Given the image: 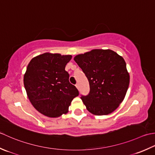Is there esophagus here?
I'll use <instances>...</instances> for the list:
<instances>
[{"label": "esophagus", "instance_id": "obj_1", "mask_svg": "<svg viewBox=\"0 0 155 155\" xmlns=\"http://www.w3.org/2000/svg\"><path fill=\"white\" fill-rule=\"evenodd\" d=\"M75 87H76L78 88V89H79V84H75Z\"/></svg>", "mask_w": 155, "mask_h": 155}]
</instances>
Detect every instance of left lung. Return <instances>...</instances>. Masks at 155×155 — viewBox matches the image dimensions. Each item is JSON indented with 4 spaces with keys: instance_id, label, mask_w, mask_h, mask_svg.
Masks as SVG:
<instances>
[{
    "instance_id": "1",
    "label": "left lung",
    "mask_w": 155,
    "mask_h": 155,
    "mask_svg": "<svg viewBox=\"0 0 155 155\" xmlns=\"http://www.w3.org/2000/svg\"><path fill=\"white\" fill-rule=\"evenodd\" d=\"M87 77L90 93L81 99L94 115H107L118 108L128 90L130 75L122 57L110 49H93L74 58Z\"/></svg>"
}]
</instances>
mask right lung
Segmentation results:
<instances>
[{
	"mask_svg": "<svg viewBox=\"0 0 155 155\" xmlns=\"http://www.w3.org/2000/svg\"><path fill=\"white\" fill-rule=\"evenodd\" d=\"M71 58L70 55L45 53L35 57L27 65L25 88L31 103L42 114L56 118L66 114L71 101L79 95L65 70Z\"/></svg>",
	"mask_w": 155,
	"mask_h": 155,
	"instance_id": "add662e5",
	"label": "right lung"
}]
</instances>
